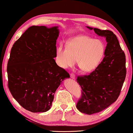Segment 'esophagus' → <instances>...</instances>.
<instances>
[{"label":"esophagus","instance_id":"1","mask_svg":"<svg viewBox=\"0 0 133 133\" xmlns=\"http://www.w3.org/2000/svg\"><path fill=\"white\" fill-rule=\"evenodd\" d=\"M70 76H71V77L72 79H74L76 78V77H75V74H74V73H71V74H70Z\"/></svg>","mask_w":133,"mask_h":133}]
</instances>
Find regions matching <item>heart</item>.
<instances>
[{
  "label": "heart",
  "mask_w": 133,
  "mask_h": 133,
  "mask_svg": "<svg viewBox=\"0 0 133 133\" xmlns=\"http://www.w3.org/2000/svg\"><path fill=\"white\" fill-rule=\"evenodd\" d=\"M104 44L101 41L87 36H79L70 39L67 47L59 45L56 51L57 64L61 68L72 67L77 59L81 69L93 71L103 60L105 54Z\"/></svg>",
  "instance_id": "obj_1"
}]
</instances>
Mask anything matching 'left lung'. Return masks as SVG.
<instances>
[{
  "mask_svg": "<svg viewBox=\"0 0 133 133\" xmlns=\"http://www.w3.org/2000/svg\"><path fill=\"white\" fill-rule=\"evenodd\" d=\"M94 30L106 37L105 56L94 71L76 79L82 89L76 108L89 115L103 111L117 100L126 75V56L116 36L109 30L94 28Z\"/></svg>",
  "mask_w": 133,
  "mask_h": 133,
  "instance_id": "8db88e82",
  "label": "left lung"
}]
</instances>
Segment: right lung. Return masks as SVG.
<instances>
[{
    "mask_svg": "<svg viewBox=\"0 0 133 133\" xmlns=\"http://www.w3.org/2000/svg\"><path fill=\"white\" fill-rule=\"evenodd\" d=\"M57 27L31 26L12 45L7 63L8 88L14 98L32 112L51 108L54 93L69 74L57 65Z\"/></svg>",
    "mask_w": 133,
    "mask_h": 133,
    "instance_id": "add662e5",
    "label": "right lung"
}]
</instances>
